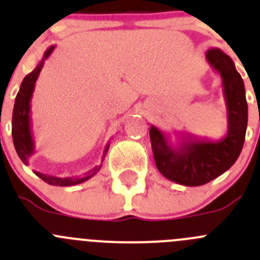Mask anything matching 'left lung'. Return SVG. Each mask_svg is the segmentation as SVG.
<instances>
[{
  "instance_id": "obj_1",
  "label": "left lung",
  "mask_w": 260,
  "mask_h": 260,
  "mask_svg": "<svg viewBox=\"0 0 260 260\" xmlns=\"http://www.w3.org/2000/svg\"><path fill=\"white\" fill-rule=\"evenodd\" d=\"M206 59L220 74L226 105L228 131L217 141L181 136L174 146L168 136L155 125L150 127V142L158 171L166 179L180 185L200 186L216 179L232 167L245 142L247 127V102L245 85L235 63L220 49L206 51Z\"/></svg>"
}]
</instances>
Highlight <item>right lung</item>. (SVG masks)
I'll list each match as a JSON object with an SVG mask.
<instances>
[{"label":"right lung","instance_id":"right-lung-1","mask_svg":"<svg viewBox=\"0 0 260 260\" xmlns=\"http://www.w3.org/2000/svg\"><path fill=\"white\" fill-rule=\"evenodd\" d=\"M54 46H50L48 50L45 51L43 59L36 66V69L28 74L24 79H23L22 84H20V89L16 94L15 104H14V110H13V121H11V133H13V141L14 146H15V150L19 155V158L22 159V162L25 166L29 165V159L34 155L35 153V141H34V135H32V123H31V100L32 94H34L35 90V84H36L37 78H39L40 71L43 69L44 62H45L46 58L53 53L54 50ZM110 144L107 142L106 147H105L104 154H102V160L104 162L105 156H106L107 150H109ZM101 166H95L92 170L86 171L85 174L80 175V176H72V177H57L51 176V175H45L41 174V172H37L35 171V174L43 179L44 181L50 184V185H57V186H71L76 185V184H80V182L86 181L89 180L90 177L94 176L98 171L101 170Z\"/></svg>","mask_w":260,"mask_h":260}]
</instances>
